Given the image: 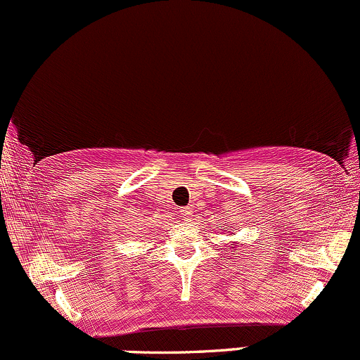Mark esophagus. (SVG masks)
Masks as SVG:
<instances>
[{"instance_id": "1", "label": "esophagus", "mask_w": 360, "mask_h": 360, "mask_svg": "<svg viewBox=\"0 0 360 360\" xmlns=\"http://www.w3.org/2000/svg\"><path fill=\"white\" fill-rule=\"evenodd\" d=\"M184 212H187V211H184Z\"/></svg>"}]
</instances>
